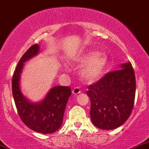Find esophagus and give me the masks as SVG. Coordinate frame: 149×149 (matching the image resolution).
<instances>
[{
  "label": "esophagus",
  "instance_id": "1",
  "mask_svg": "<svg viewBox=\"0 0 149 149\" xmlns=\"http://www.w3.org/2000/svg\"><path fill=\"white\" fill-rule=\"evenodd\" d=\"M72 93H73L74 95H77V94H79L81 93V90L79 89V87H75V88L73 89V90H72Z\"/></svg>",
  "mask_w": 149,
  "mask_h": 149
}]
</instances>
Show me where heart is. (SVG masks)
Masks as SVG:
<instances>
[{"label": "heart", "mask_w": 149, "mask_h": 149, "mask_svg": "<svg viewBox=\"0 0 149 149\" xmlns=\"http://www.w3.org/2000/svg\"><path fill=\"white\" fill-rule=\"evenodd\" d=\"M81 64H87L82 71L83 78L88 82H93L102 73L107 64V58L104 56H97L96 53H90L81 59Z\"/></svg>", "instance_id": "heart-1"}]
</instances>
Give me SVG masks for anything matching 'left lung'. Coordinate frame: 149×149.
I'll use <instances>...</instances> for the list:
<instances>
[{
    "label": "left lung",
    "mask_w": 149,
    "mask_h": 149,
    "mask_svg": "<svg viewBox=\"0 0 149 149\" xmlns=\"http://www.w3.org/2000/svg\"><path fill=\"white\" fill-rule=\"evenodd\" d=\"M136 80L131 62L121 69L106 73L88 87L91 101L90 117L97 128L109 130L123 125L133 109Z\"/></svg>",
    "instance_id": "obj_1"
}]
</instances>
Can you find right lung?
I'll list each match as a JSON object with an SVG mask.
<instances>
[{
	"label": "right lung",
	"mask_w": 149,
	"mask_h": 149,
	"mask_svg": "<svg viewBox=\"0 0 149 149\" xmlns=\"http://www.w3.org/2000/svg\"><path fill=\"white\" fill-rule=\"evenodd\" d=\"M39 51V45L34 44L20 59L12 77V94L17 110L24 124L37 132L51 134L62 126L65 107L72 93L68 86H56L50 90L44 100L36 104L23 96L19 84L23 63L37 55Z\"/></svg>",
	"instance_id": "add662e5"
}]
</instances>
